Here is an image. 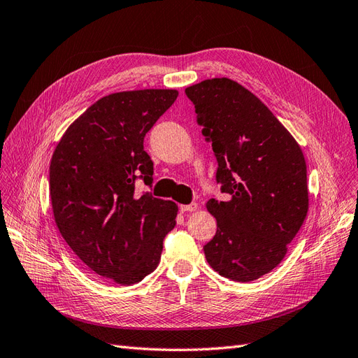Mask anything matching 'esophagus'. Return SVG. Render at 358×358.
<instances>
[{
	"instance_id": "obj_1",
	"label": "esophagus",
	"mask_w": 358,
	"mask_h": 358,
	"mask_svg": "<svg viewBox=\"0 0 358 358\" xmlns=\"http://www.w3.org/2000/svg\"><path fill=\"white\" fill-rule=\"evenodd\" d=\"M199 209L197 203H189V204H182L180 212H196Z\"/></svg>"
}]
</instances>
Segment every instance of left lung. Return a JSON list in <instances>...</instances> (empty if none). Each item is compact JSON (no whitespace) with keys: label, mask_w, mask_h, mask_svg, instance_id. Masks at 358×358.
Wrapping results in <instances>:
<instances>
[{"label":"left lung","mask_w":358,"mask_h":358,"mask_svg":"<svg viewBox=\"0 0 358 358\" xmlns=\"http://www.w3.org/2000/svg\"><path fill=\"white\" fill-rule=\"evenodd\" d=\"M185 94L218 161L216 182L230 194L206 204L218 225L203 248L206 259L221 276L255 280L282 262L306 218L305 157L267 106L237 82L208 79Z\"/></svg>","instance_id":"obj_1"}]
</instances>
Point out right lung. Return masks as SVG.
<instances>
[{
    "instance_id": "add662e5",
    "label": "right lung",
    "mask_w": 358,
    "mask_h": 358,
    "mask_svg": "<svg viewBox=\"0 0 358 358\" xmlns=\"http://www.w3.org/2000/svg\"><path fill=\"white\" fill-rule=\"evenodd\" d=\"M176 90L106 95L67 128L49 169L53 216L64 241L92 272L119 285L157 268L178 204L136 194L152 187L146 133L178 99Z\"/></svg>"
}]
</instances>
